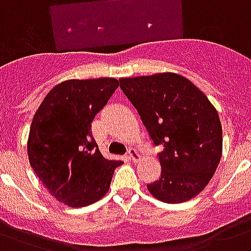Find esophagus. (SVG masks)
I'll list each match as a JSON object with an SVG mask.
<instances>
[{
    "instance_id": "esophagus-1",
    "label": "esophagus",
    "mask_w": 251,
    "mask_h": 251,
    "mask_svg": "<svg viewBox=\"0 0 251 251\" xmlns=\"http://www.w3.org/2000/svg\"><path fill=\"white\" fill-rule=\"evenodd\" d=\"M127 157H129V160L134 161V163H137L139 160V153L137 152V150L130 149L129 152H127Z\"/></svg>"
}]
</instances>
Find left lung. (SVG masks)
Instances as JSON below:
<instances>
[{
  "mask_svg": "<svg viewBox=\"0 0 251 251\" xmlns=\"http://www.w3.org/2000/svg\"><path fill=\"white\" fill-rule=\"evenodd\" d=\"M120 87L135 106L159 153L161 177L147 185L156 199L182 203L210 182L223 152L218 110L207 96L176 73L121 78Z\"/></svg>",
  "mask_w": 251,
  "mask_h": 251,
  "instance_id": "8db88e82",
  "label": "left lung"
}]
</instances>
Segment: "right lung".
I'll list each match as a JSON object with an SVG mask.
<instances>
[{
	"mask_svg": "<svg viewBox=\"0 0 251 251\" xmlns=\"http://www.w3.org/2000/svg\"><path fill=\"white\" fill-rule=\"evenodd\" d=\"M120 82L114 78L70 79L49 91L33 116L29 164L50 194L69 207H84L109 190L114 169L99 151L91 124Z\"/></svg>",
	"mask_w": 251,
	"mask_h": 251,
	"instance_id": "obj_1",
	"label": "right lung"
}]
</instances>
